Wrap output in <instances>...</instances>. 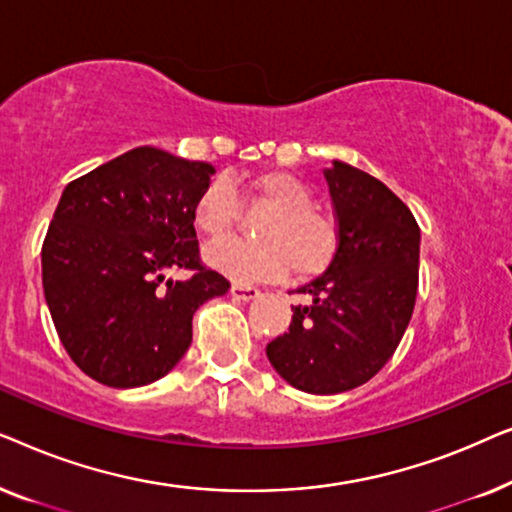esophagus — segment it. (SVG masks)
<instances>
[{
	"instance_id": "34e87169",
	"label": "esophagus",
	"mask_w": 512,
	"mask_h": 512,
	"mask_svg": "<svg viewBox=\"0 0 512 512\" xmlns=\"http://www.w3.org/2000/svg\"><path fill=\"white\" fill-rule=\"evenodd\" d=\"M230 296L235 300H244V303H249V300H256L261 296V291L256 289V286H249V284H233L230 286Z\"/></svg>"
}]
</instances>
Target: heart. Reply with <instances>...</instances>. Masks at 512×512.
<instances>
[{"mask_svg": "<svg viewBox=\"0 0 512 512\" xmlns=\"http://www.w3.org/2000/svg\"><path fill=\"white\" fill-rule=\"evenodd\" d=\"M251 198L270 205L258 221L263 240H228L207 249V263L235 282L275 277L289 270L298 279L324 272L338 251V228L324 209L314 205L312 188L286 170H265L244 181ZM237 216V195L228 179L205 184L193 202V226L207 240L230 233Z\"/></svg>", "mask_w": 512, "mask_h": 512, "instance_id": "obj_1", "label": "heart"}]
</instances>
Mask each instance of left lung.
I'll list each match as a JSON object with an SVG mask.
<instances>
[{"label": "left lung", "instance_id": "left-lung-1", "mask_svg": "<svg viewBox=\"0 0 512 512\" xmlns=\"http://www.w3.org/2000/svg\"><path fill=\"white\" fill-rule=\"evenodd\" d=\"M338 219L331 265L298 293L291 326L265 347L291 387L331 396L366 384L391 359L417 298L419 226L380 179L333 160L324 170Z\"/></svg>", "mask_w": 512, "mask_h": 512}]
</instances>
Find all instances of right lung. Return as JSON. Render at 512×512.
<instances>
[{
	"label": "right lung",
	"mask_w": 512,
	"mask_h": 512,
	"mask_svg": "<svg viewBox=\"0 0 512 512\" xmlns=\"http://www.w3.org/2000/svg\"><path fill=\"white\" fill-rule=\"evenodd\" d=\"M214 165L137 146L62 191L41 279L67 354L116 389L165 377L193 340V314L230 289L200 265L193 202ZM193 269L181 283L170 269Z\"/></svg>",
	"instance_id": "obj_1"
}]
</instances>
